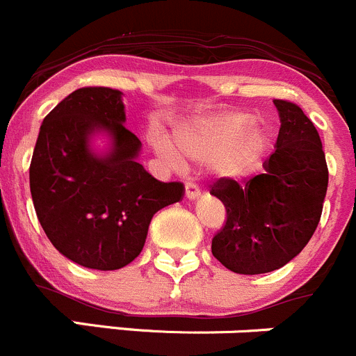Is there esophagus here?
Wrapping results in <instances>:
<instances>
[{
  "label": "esophagus",
  "instance_id": "obj_1",
  "mask_svg": "<svg viewBox=\"0 0 356 356\" xmlns=\"http://www.w3.org/2000/svg\"><path fill=\"white\" fill-rule=\"evenodd\" d=\"M185 195H187L188 199H197L199 195H201V191H199V187L195 184L187 181V184H185Z\"/></svg>",
  "mask_w": 356,
  "mask_h": 356
}]
</instances>
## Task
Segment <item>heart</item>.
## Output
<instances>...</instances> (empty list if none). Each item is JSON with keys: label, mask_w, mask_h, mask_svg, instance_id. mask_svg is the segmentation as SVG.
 I'll use <instances>...</instances> for the list:
<instances>
[{"label": "heart", "mask_w": 356, "mask_h": 356, "mask_svg": "<svg viewBox=\"0 0 356 356\" xmlns=\"http://www.w3.org/2000/svg\"><path fill=\"white\" fill-rule=\"evenodd\" d=\"M250 124L252 117L241 111L209 115L176 131L175 145L159 134L154 147L175 168H184L185 159L213 162L225 178L245 180L259 168L267 147L266 133L246 131Z\"/></svg>", "instance_id": "b5f03b06"}]
</instances>
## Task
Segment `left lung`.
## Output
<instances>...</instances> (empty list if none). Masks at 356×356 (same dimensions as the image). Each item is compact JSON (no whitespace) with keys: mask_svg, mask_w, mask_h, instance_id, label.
Returning a JSON list of instances; mask_svg holds the SVG:
<instances>
[{"mask_svg":"<svg viewBox=\"0 0 356 356\" xmlns=\"http://www.w3.org/2000/svg\"><path fill=\"white\" fill-rule=\"evenodd\" d=\"M274 104L282 127L264 172L211 185L227 211L211 253L238 274L270 273L299 255L316 231L327 194L328 169L316 127L296 103Z\"/></svg>","mask_w":356,"mask_h":356,"instance_id":"1","label":"left lung"}]
</instances>
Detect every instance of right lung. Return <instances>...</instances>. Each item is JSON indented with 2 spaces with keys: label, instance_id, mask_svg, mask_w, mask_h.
<instances>
[{
  "label": "right lung",
  "instance_id": "obj_1",
  "mask_svg": "<svg viewBox=\"0 0 356 356\" xmlns=\"http://www.w3.org/2000/svg\"><path fill=\"white\" fill-rule=\"evenodd\" d=\"M124 122L120 90H74L43 118L29 165L33 204L47 238L89 269L115 270L133 262L152 216L185 194L184 184L159 181L136 161L141 141ZM99 130L112 138L104 156L88 145Z\"/></svg>",
  "mask_w": 356,
  "mask_h": 356
}]
</instances>
